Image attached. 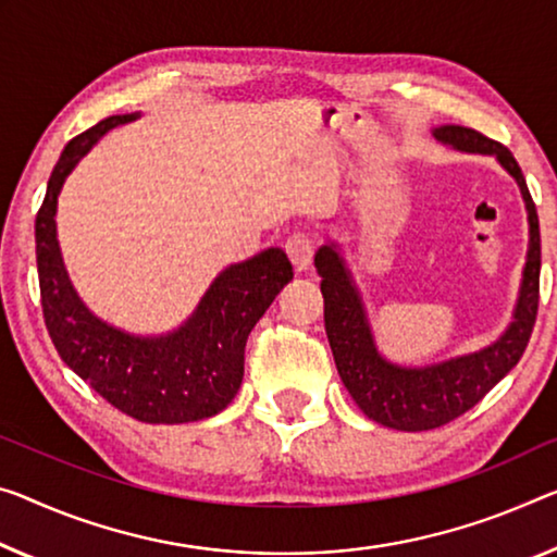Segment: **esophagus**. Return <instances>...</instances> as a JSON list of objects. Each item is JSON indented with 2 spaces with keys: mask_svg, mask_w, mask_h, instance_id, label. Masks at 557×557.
<instances>
[{
  "mask_svg": "<svg viewBox=\"0 0 557 557\" xmlns=\"http://www.w3.org/2000/svg\"><path fill=\"white\" fill-rule=\"evenodd\" d=\"M313 251H315L313 238L306 236V234H294L286 242V253H288V259H290V263H294L296 271H306L308 267H311Z\"/></svg>",
  "mask_w": 557,
  "mask_h": 557,
  "instance_id": "34e87169",
  "label": "esophagus"
}]
</instances>
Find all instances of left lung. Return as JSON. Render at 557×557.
<instances>
[{"label":"left lung","mask_w":557,"mask_h":557,"mask_svg":"<svg viewBox=\"0 0 557 557\" xmlns=\"http://www.w3.org/2000/svg\"><path fill=\"white\" fill-rule=\"evenodd\" d=\"M435 139L450 144L460 151L493 153L516 176L525 199L530 249L516 321L493 346L428 368L391 366L388 361H383L373 346L361 298L350 286L344 261H341L336 249L323 246L315 253V269L323 278V321H326L329 344L333 358H336L341 381H344V386L368 418H373L381 425L410 433L431 431V428L456 421L478 400H483L485 393L523 356L535 326L537 301H541V226H537L533 196L528 191L525 176L516 157L503 144L458 124L435 129Z\"/></svg>","instance_id":"8db88e82"}]
</instances>
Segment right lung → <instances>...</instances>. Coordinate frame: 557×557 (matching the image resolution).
<instances>
[{"instance_id": "add662e5", "label": "right lung", "mask_w": 557, "mask_h": 557, "mask_svg": "<svg viewBox=\"0 0 557 557\" xmlns=\"http://www.w3.org/2000/svg\"><path fill=\"white\" fill-rule=\"evenodd\" d=\"M136 114L109 116L66 144L34 221L41 313L62 361L122 413L141 423H189L224 410L244 379V348L256 321L294 278L281 249L226 269L182 329L139 338L107 326L79 301L57 244V196L84 153Z\"/></svg>"}]
</instances>
